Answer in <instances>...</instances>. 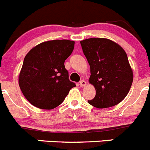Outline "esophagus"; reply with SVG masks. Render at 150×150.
I'll use <instances>...</instances> for the list:
<instances>
[{
    "instance_id": "1",
    "label": "esophagus",
    "mask_w": 150,
    "mask_h": 150,
    "mask_svg": "<svg viewBox=\"0 0 150 150\" xmlns=\"http://www.w3.org/2000/svg\"><path fill=\"white\" fill-rule=\"evenodd\" d=\"M79 84H80V86H81V87H84V86L87 84V82H86L84 80H81V81H80Z\"/></svg>"
}]
</instances>
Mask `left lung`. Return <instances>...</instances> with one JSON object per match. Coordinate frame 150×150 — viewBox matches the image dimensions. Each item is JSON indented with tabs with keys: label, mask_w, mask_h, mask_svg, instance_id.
Segmentation results:
<instances>
[{
	"label": "left lung",
	"mask_w": 150,
	"mask_h": 150,
	"mask_svg": "<svg viewBox=\"0 0 150 150\" xmlns=\"http://www.w3.org/2000/svg\"><path fill=\"white\" fill-rule=\"evenodd\" d=\"M80 44L90 66L89 82L96 91L94 98L88 103L98 109L120 103L128 93L133 79L125 50L107 38H87Z\"/></svg>",
	"instance_id": "8db88e82"
}]
</instances>
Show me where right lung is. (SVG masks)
I'll return each instance as SVG.
<instances>
[{"instance_id": "1", "label": "right lung", "mask_w": 150, "mask_h": 150, "mask_svg": "<svg viewBox=\"0 0 150 150\" xmlns=\"http://www.w3.org/2000/svg\"><path fill=\"white\" fill-rule=\"evenodd\" d=\"M74 48V41L53 40L38 44L26 54L19 85L31 104L41 109H52L61 104L75 87L64 66Z\"/></svg>"}]
</instances>
